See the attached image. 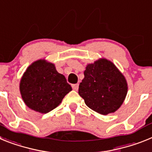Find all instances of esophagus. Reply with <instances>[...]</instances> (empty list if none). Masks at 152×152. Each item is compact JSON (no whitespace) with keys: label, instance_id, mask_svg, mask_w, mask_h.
Wrapping results in <instances>:
<instances>
[{"label":"esophagus","instance_id":"1","mask_svg":"<svg viewBox=\"0 0 152 152\" xmlns=\"http://www.w3.org/2000/svg\"><path fill=\"white\" fill-rule=\"evenodd\" d=\"M72 88H73V90H75V91H77V90H78V88H79V84H72Z\"/></svg>","mask_w":152,"mask_h":152}]
</instances>
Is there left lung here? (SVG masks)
Segmentation results:
<instances>
[{"instance_id": "1", "label": "left lung", "mask_w": 152, "mask_h": 152, "mask_svg": "<svg viewBox=\"0 0 152 152\" xmlns=\"http://www.w3.org/2000/svg\"><path fill=\"white\" fill-rule=\"evenodd\" d=\"M127 90L124 76L111 61L103 58L87 66L78 94L89 108L107 115L120 107Z\"/></svg>"}]
</instances>
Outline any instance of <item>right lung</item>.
<instances>
[{
  "label": "right lung",
  "instance_id": "1",
  "mask_svg": "<svg viewBox=\"0 0 152 152\" xmlns=\"http://www.w3.org/2000/svg\"><path fill=\"white\" fill-rule=\"evenodd\" d=\"M21 96L28 107L47 113L61 103L72 91L64 75L55 65L43 60L33 63L23 74L20 84Z\"/></svg>",
  "mask_w": 152,
  "mask_h": 152
}]
</instances>
